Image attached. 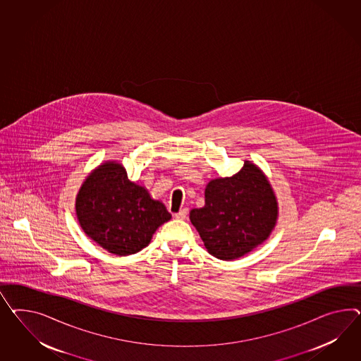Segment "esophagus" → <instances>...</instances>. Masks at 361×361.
Here are the masks:
<instances>
[{
    "mask_svg": "<svg viewBox=\"0 0 361 361\" xmlns=\"http://www.w3.org/2000/svg\"><path fill=\"white\" fill-rule=\"evenodd\" d=\"M186 216H188V209H183L175 214L176 219H185Z\"/></svg>",
    "mask_w": 361,
    "mask_h": 361,
    "instance_id": "esophagus-1",
    "label": "esophagus"
}]
</instances>
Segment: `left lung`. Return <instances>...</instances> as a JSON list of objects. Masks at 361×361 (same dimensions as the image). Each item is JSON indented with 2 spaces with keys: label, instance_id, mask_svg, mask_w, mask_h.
Wrapping results in <instances>:
<instances>
[{
  "label": "left lung",
  "instance_id": "8db88e82",
  "mask_svg": "<svg viewBox=\"0 0 361 361\" xmlns=\"http://www.w3.org/2000/svg\"><path fill=\"white\" fill-rule=\"evenodd\" d=\"M276 219L271 184L250 161L233 177L212 180L205 189V206L190 212V222L206 250L221 260H235L263 243Z\"/></svg>",
  "mask_w": 361,
  "mask_h": 361
}]
</instances>
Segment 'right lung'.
I'll list each match as a JSON object with an SVG mask.
<instances>
[{
	"instance_id": "right-lung-1",
	"label": "right lung",
	"mask_w": 361,
	"mask_h": 361,
	"mask_svg": "<svg viewBox=\"0 0 361 361\" xmlns=\"http://www.w3.org/2000/svg\"><path fill=\"white\" fill-rule=\"evenodd\" d=\"M84 233L110 254H137L148 245L171 214L143 186L131 183L125 168L109 161L90 173L76 198Z\"/></svg>"
}]
</instances>
